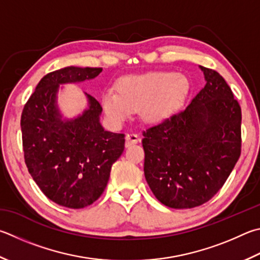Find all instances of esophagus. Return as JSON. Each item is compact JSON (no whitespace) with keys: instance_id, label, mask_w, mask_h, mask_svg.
Instances as JSON below:
<instances>
[{"instance_id":"esophagus-1","label":"esophagus","mask_w":260,"mask_h":260,"mask_svg":"<svg viewBox=\"0 0 260 260\" xmlns=\"http://www.w3.org/2000/svg\"><path fill=\"white\" fill-rule=\"evenodd\" d=\"M140 141V136L135 133H128L126 135V146L136 144Z\"/></svg>"}]
</instances>
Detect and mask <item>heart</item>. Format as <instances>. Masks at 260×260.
<instances>
[{
	"instance_id": "heart-1",
	"label": "heart",
	"mask_w": 260,
	"mask_h": 260,
	"mask_svg": "<svg viewBox=\"0 0 260 260\" xmlns=\"http://www.w3.org/2000/svg\"><path fill=\"white\" fill-rule=\"evenodd\" d=\"M118 93L108 89L102 95V107L112 121L121 122L140 108V116L146 124L157 125L175 112L190 89L183 75L172 72L149 73L121 78Z\"/></svg>"
}]
</instances>
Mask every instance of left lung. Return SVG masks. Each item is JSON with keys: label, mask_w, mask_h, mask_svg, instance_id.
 <instances>
[{"label": "left lung", "mask_w": 260, "mask_h": 260, "mask_svg": "<svg viewBox=\"0 0 260 260\" xmlns=\"http://www.w3.org/2000/svg\"><path fill=\"white\" fill-rule=\"evenodd\" d=\"M179 114L143 132L144 175L162 205L194 208L209 201L241 154V108L215 70Z\"/></svg>", "instance_id": "8db88e82"}]
</instances>
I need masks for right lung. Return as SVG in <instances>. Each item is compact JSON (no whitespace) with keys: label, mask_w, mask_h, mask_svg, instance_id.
Returning a JSON list of instances; mask_svg holds the SVG:
<instances>
[{"label":"right lung","mask_w":260,"mask_h":260,"mask_svg":"<svg viewBox=\"0 0 260 260\" xmlns=\"http://www.w3.org/2000/svg\"><path fill=\"white\" fill-rule=\"evenodd\" d=\"M102 68L66 67L41 79L21 115L25 162L41 191L55 204L79 209L105 191L112 164L125 148V135L105 131L102 107L85 93L87 108L63 118L58 107L60 85L95 78Z\"/></svg>","instance_id":"obj_1"}]
</instances>
